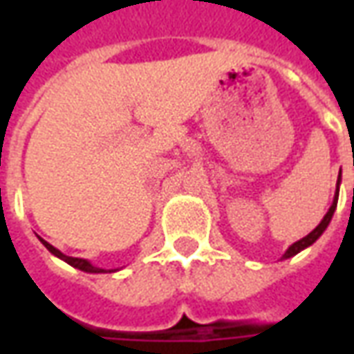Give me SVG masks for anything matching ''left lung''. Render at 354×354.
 Returning <instances> with one entry per match:
<instances>
[{
  "label": "left lung",
  "instance_id": "obj_1",
  "mask_svg": "<svg viewBox=\"0 0 354 354\" xmlns=\"http://www.w3.org/2000/svg\"><path fill=\"white\" fill-rule=\"evenodd\" d=\"M339 184H342V170H339V176H337V184H335V195H334V201H332V207L328 208V212L324 214V218L320 220V223L315 227V230L309 233V235H305L304 239H299V241H296L294 245L288 246V250L282 254V260H288V258H292V256H296V254H299L301 250H305V248H309V246L317 241V239L326 231L328 223L332 222V216H334L335 212V207H337V197H339Z\"/></svg>",
  "mask_w": 354,
  "mask_h": 354
}]
</instances>
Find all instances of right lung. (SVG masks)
I'll list each match as a JSON object with an SVG mask.
<instances>
[{
    "label": "right lung",
    "mask_w": 354,
    "mask_h": 354,
    "mask_svg": "<svg viewBox=\"0 0 354 354\" xmlns=\"http://www.w3.org/2000/svg\"><path fill=\"white\" fill-rule=\"evenodd\" d=\"M39 241H41V245L49 250L53 256H57L58 260L66 261V263H70L72 267H75V269H80V271H85V273H115V271H119V269H102V267H96L93 266L88 260H83V258H72V256H66V254H62L58 248H55L53 245H49L45 239L39 237Z\"/></svg>",
    "instance_id": "add662e5"
}]
</instances>
